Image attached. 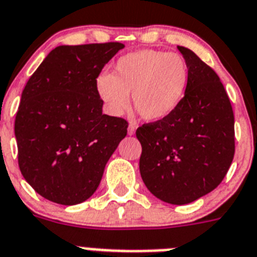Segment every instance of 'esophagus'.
Listing matches in <instances>:
<instances>
[{
	"label": "esophagus",
	"instance_id": "34e87169",
	"mask_svg": "<svg viewBox=\"0 0 257 257\" xmlns=\"http://www.w3.org/2000/svg\"><path fill=\"white\" fill-rule=\"evenodd\" d=\"M136 128H137V126H136V124H133V122H131V124H129V126H128V135H129V136L135 135Z\"/></svg>",
	"mask_w": 257,
	"mask_h": 257
}]
</instances>
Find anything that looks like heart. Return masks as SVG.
<instances>
[{"instance_id": "1", "label": "heart", "mask_w": 257, "mask_h": 257, "mask_svg": "<svg viewBox=\"0 0 257 257\" xmlns=\"http://www.w3.org/2000/svg\"><path fill=\"white\" fill-rule=\"evenodd\" d=\"M189 82V66L184 57L157 49H142L117 60L115 72L96 78L99 98L112 115H121L132 105L148 121L167 117L182 103Z\"/></svg>"}]
</instances>
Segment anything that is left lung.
Listing matches in <instances>:
<instances>
[{
	"instance_id": "left-lung-1",
	"label": "left lung",
	"mask_w": 257,
	"mask_h": 257,
	"mask_svg": "<svg viewBox=\"0 0 257 257\" xmlns=\"http://www.w3.org/2000/svg\"><path fill=\"white\" fill-rule=\"evenodd\" d=\"M178 49L189 66L187 91L167 117L136 131L141 178L155 197L184 205L217 188L235 153L234 112L219 77L195 52Z\"/></svg>"
}]
</instances>
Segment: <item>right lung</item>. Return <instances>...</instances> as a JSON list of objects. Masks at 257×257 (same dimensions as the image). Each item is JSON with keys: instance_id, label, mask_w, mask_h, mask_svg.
Masks as SVG:
<instances>
[{"instance_id": "1", "label": "right lung", "mask_w": 257, "mask_h": 257, "mask_svg": "<svg viewBox=\"0 0 257 257\" xmlns=\"http://www.w3.org/2000/svg\"><path fill=\"white\" fill-rule=\"evenodd\" d=\"M121 43L60 45L30 77L15 116L26 182L56 204L86 201L126 136L128 121L104 115L96 78Z\"/></svg>"}]
</instances>
